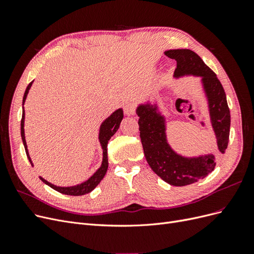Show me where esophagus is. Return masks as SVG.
<instances>
[{"label": "esophagus", "mask_w": 254, "mask_h": 254, "mask_svg": "<svg viewBox=\"0 0 254 254\" xmlns=\"http://www.w3.org/2000/svg\"><path fill=\"white\" fill-rule=\"evenodd\" d=\"M124 112L126 115H133L134 114V105L132 103H126L124 106Z\"/></svg>", "instance_id": "1"}]
</instances>
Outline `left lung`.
Segmentation results:
<instances>
[{
  "mask_svg": "<svg viewBox=\"0 0 254 254\" xmlns=\"http://www.w3.org/2000/svg\"><path fill=\"white\" fill-rule=\"evenodd\" d=\"M164 54L177 61L175 79L186 76L200 79L210 123L216 137L217 152L225 153L229 143L231 117L225 90L216 74L190 50H168ZM135 112L140 118V137L145 158L161 179L174 187H186L203 179L214 171L216 159L212 152L187 157L172 147L167 140L165 115L160 110L157 101L150 102L147 99L136 107Z\"/></svg>",
  "mask_w": 254,
  "mask_h": 254,
  "instance_id": "obj_1",
  "label": "left lung"
}]
</instances>
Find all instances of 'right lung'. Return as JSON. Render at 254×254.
Masks as SVG:
<instances>
[{"label":"right lung","instance_id":"add662e5","mask_svg":"<svg viewBox=\"0 0 254 254\" xmlns=\"http://www.w3.org/2000/svg\"><path fill=\"white\" fill-rule=\"evenodd\" d=\"M33 82L34 81H32L28 84L26 90H25L24 96H23V104H22L23 110H22V120H21L22 142H23V145H24L26 156L29 160L30 164H32V166H34V164H33L32 159H30V157H29L27 144H26V140H25V133H24V121H25L24 103L26 101L27 94H28L30 87H32ZM123 118H124V112H123L122 108H120L118 110H115L111 115H109V117L107 118L101 124V127H99V131H98V141H99V144H101L102 149H103L102 164L97 168V171L93 175H92L88 180L83 181L79 184H76V186H73V187H57V186H55V184H53L45 179H43L42 177H39L41 181L47 184V186H49L50 188H52L53 190L59 191V193L64 194V195H70V196H81V195L88 194V193H90V191L93 190L98 186L99 182L103 180V178L107 173V170H108V152H107V145H108V142L111 139V136L118 131Z\"/></svg>","mask_w":254,"mask_h":254}]
</instances>
